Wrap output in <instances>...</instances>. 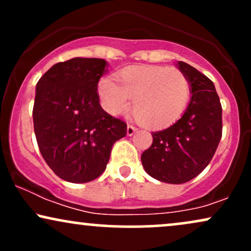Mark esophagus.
Listing matches in <instances>:
<instances>
[{
	"label": "esophagus",
	"instance_id": "esophagus-1",
	"mask_svg": "<svg viewBox=\"0 0 251 251\" xmlns=\"http://www.w3.org/2000/svg\"><path fill=\"white\" fill-rule=\"evenodd\" d=\"M134 132H137V127H134V126H132V125H128L127 126V135L131 137V135L134 134Z\"/></svg>",
	"mask_w": 251,
	"mask_h": 251
}]
</instances>
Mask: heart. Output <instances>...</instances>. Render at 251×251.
I'll use <instances>...</instances> for the list:
<instances>
[{
    "mask_svg": "<svg viewBox=\"0 0 251 251\" xmlns=\"http://www.w3.org/2000/svg\"><path fill=\"white\" fill-rule=\"evenodd\" d=\"M117 79L119 85L111 77H102L98 83L100 102L111 116L124 113L132 99L138 122L148 128H164L177 122L188 107L191 83L178 68L127 66Z\"/></svg>",
    "mask_w": 251,
    "mask_h": 251,
    "instance_id": "b5f03b06",
    "label": "heart"
}]
</instances>
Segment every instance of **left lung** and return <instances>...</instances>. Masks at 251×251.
Returning a JSON list of instances; mask_svg holds the SVG:
<instances>
[{
    "label": "left lung",
    "instance_id": "left-lung-1",
    "mask_svg": "<svg viewBox=\"0 0 251 251\" xmlns=\"http://www.w3.org/2000/svg\"><path fill=\"white\" fill-rule=\"evenodd\" d=\"M177 67L191 83L188 108L174 125L153 132V143L142 154L145 171L169 184L186 183L200 175L222 137V106L214 82L189 63L178 61Z\"/></svg>",
    "mask_w": 251,
    "mask_h": 251
}]
</instances>
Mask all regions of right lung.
<instances>
[{"instance_id": "add662e5", "label": "right lung", "mask_w": 251, "mask_h": 251, "mask_svg": "<svg viewBox=\"0 0 251 251\" xmlns=\"http://www.w3.org/2000/svg\"><path fill=\"white\" fill-rule=\"evenodd\" d=\"M108 63L74 57L55 63L36 83L34 131L43 159L56 176L87 183L105 171L127 126L100 106L98 82Z\"/></svg>"}]
</instances>
